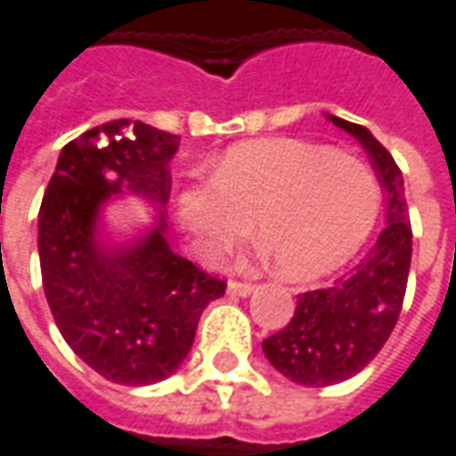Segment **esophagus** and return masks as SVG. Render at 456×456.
Wrapping results in <instances>:
<instances>
[{
	"instance_id": "obj_1",
	"label": "esophagus",
	"mask_w": 456,
	"mask_h": 456,
	"mask_svg": "<svg viewBox=\"0 0 456 456\" xmlns=\"http://www.w3.org/2000/svg\"><path fill=\"white\" fill-rule=\"evenodd\" d=\"M227 292L232 297H249L254 292V284L252 281H240V280H229L227 284Z\"/></svg>"
}]
</instances>
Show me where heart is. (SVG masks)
I'll list each match as a JSON object with an SVG mask.
<instances>
[{
  "mask_svg": "<svg viewBox=\"0 0 456 456\" xmlns=\"http://www.w3.org/2000/svg\"><path fill=\"white\" fill-rule=\"evenodd\" d=\"M377 215L379 184L367 164L292 139L232 147L209 184L184 189L176 200L179 227L200 259L224 256L252 222L277 272L294 281L342 267Z\"/></svg>",
  "mask_w": 456,
  "mask_h": 456,
  "instance_id": "b5f03b06",
  "label": "heart"
}]
</instances>
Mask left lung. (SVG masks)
Wrapping results in <instances>:
<instances>
[{
    "label": "left lung",
    "mask_w": 456,
    "mask_h": 456,
    "mask_svg": "<svg viewBox=\"0 0 456 456\" xmlns=\"http://www.w3.org/2000/svg\"><path fill=\"white\" fill-rule=\"evenodd\" d=\"M367 150L387 191V227L354 272L332 287L297 297L289 324L262 342L272 367L302 387H330L362 371L397 324L411 262L404 179L370 129L332 117Z\"/></svg>",
    "instance_id": "8db88e82"
}]
</instances>
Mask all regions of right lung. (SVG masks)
Wrapping results in <instances>:
<instances>
[{
	"instance_id": "right-lung-1",
	"label": "right lung",
	"mask_w": 456,
	"mask_h": 456,
	"mask_svg": "<svg viewBox=\"0 0 456 456\" xmlns=\"http://www.w3.org/2000/svg\"><path fill=\"white\" fill-rule=\"evenodd\" d=\"M179 137L144 122H107L59 154L39 207L45 297L64 342L104 379H167L191 349L204 306L227 281L169 249L164 215L134 247L97 237L99 207L119 191L167 204Z\"/></svg>"
}]
</instances>
